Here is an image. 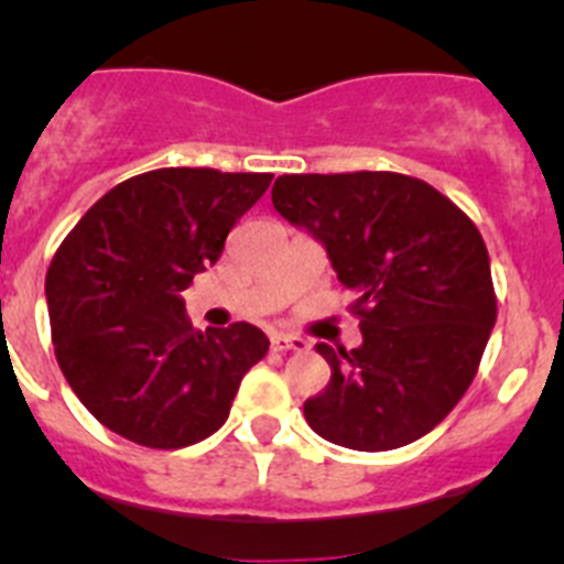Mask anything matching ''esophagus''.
<instances>
[{
  "label": "esophagus",
  "mask_w": 564,
  "mask_h": 564,
  "mask_svg": "<svg viewBox=\"0 0 564 564\" xmlns=\"http://www.w3.org/2000/svg\"><path fill=\"white\" fill-rule=\"evenodd\" d=\"M271 347L276 352H288V350H307V341L302 336H293V333H273L271 336Z\"/></svg>",
  "instance_id": "1"
}]
</instances>
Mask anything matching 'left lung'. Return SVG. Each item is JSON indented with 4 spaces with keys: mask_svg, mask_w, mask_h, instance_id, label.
I'll list each match as a JSON object with an SVG mask.
<instances>
[{
    "mask_svg": "<svg viewBox=\"0 0 564 564\" xmlns=\"http://www.w3.org/2000/svg\"><path fill=\"white\" fill-rule=\"evenodd\" d=\"M273 208L327 248L364 344L333 350L305 417L325 441L387 452L432 432L471 387L497 322L480 231L430 183L398 172L282 174Z\"/></svg>",
    "mask_w": 564,
    "mask_h": 564,
    "instance_id": "8db88e82",
    "label": "left lung"
}]
</instances>
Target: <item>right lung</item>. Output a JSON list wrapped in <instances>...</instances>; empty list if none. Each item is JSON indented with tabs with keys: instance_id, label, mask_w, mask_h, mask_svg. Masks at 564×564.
<instances>
[{
	"instance_id": "1",
	"label": "right lung",
	"mask_w": 564,
	"mask_h": 564,
	"mask_svg": "<svg viewBox=\"0 0 564 564\" xmlns=\"http://www.w3.org/2000/svg\"><path fill=\"white\" fill-rule=\"evenodd\" d=\"M273 174L154 169L109 188L47 268L50 330L64 378L115 435L183 449L214 435L268 338L248 322L194 330L181 291Z\"/></svg>"
}]
</instances>
